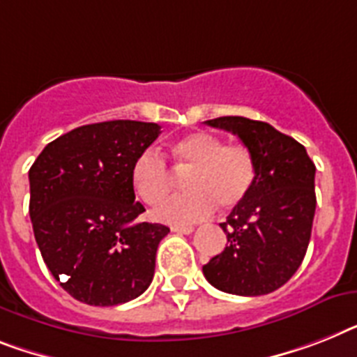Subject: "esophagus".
<instances>
[{
    "mask_svg": "<svg viewBox=\"0 0 357 357\" xmlns=\"http://www.w3.org/2000/svg\"><path fill=\"white\" fill-rule=\"evenodd\" d=\"M173 231H175V234H184V235H190L191 231H193V226H173Z\"/></svg>",
    "mask_w": 357,
    "mask_h": 357,
    "instance_id": "34e87169",
    "label": "esophagus"
}]
</instances>
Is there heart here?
I'll use <instances>...</instances> for the list:
<instances>
[{
  "label": "heart",
  "instance_id": "b5f03b06",
  "mask_svg": "<svg viewBox=\"0 0 357 357\" xmlns=\"http://www.w3.org/2000/svg\"><path fill=\"white\" fill-rule=\"evenodd\" d=\"M175 172L185 175L184 195L166 200L157 217L172 225L206 219L215 206L231 210L238 206L255 182V162L248 147L225 144L213 132L193 131L172 144ZM131 185L147 206H157L173 188V173L157 149H144L131 166Z\"/></svg>",
  "mask_w": 357,
  "mask_h": 357
}]
</instances>
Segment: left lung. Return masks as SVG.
Masks as SVG:
<instances>
[{
    "label": "left lung",
    "instance_id": "1",
    "mask_svg": "<svg viewBox=\"0 0 357 357\" xmlns=\"http://www.w3.org/2000/svg\"><path fill=\"white\" fill-rule=\"evenodd\" d=\"M241 138L255 162L248 197L220 222L228 244L202 266L211 287L235 296H264L297 272L316 213V166L305 146L270 123L244 116L208 120Z\"/></svg>",
    "mask_w": 357,
    "mask_h": 357
}]
</instances>
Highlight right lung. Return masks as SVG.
I'll list each match as a JSON object with an SVG mask.
<instances>
[{"label":"right lung","instance_id":"right-lung-1","mask_svg":"<svg viewBox=\"0 0 357 357\" xmlns=\"http://www.w3.org/2000/svg\"><path fill=\"white\" fill-rule=\"evenodd\" d=\"M158 135L153 122L89 123L47 144L29 169V213L41 257L85 305H122L151 284L169 228L137 220L146 210L135 200L131 166Z\"/></svg>","mask_w":357,"mask_h":357}]
</instances>
